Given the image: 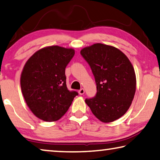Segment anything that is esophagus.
I'll return each instance as SVG.
<instances>
[{
	"mask_svg": "<svg viewBox=\"0 0 160 160\" xmlns=\"http://www.w3.org/2000/svg\"><path fill=\"white\" fill-rule=\"evenodd\" d=\"M78 93L80 95H83L85 93V90L84 88H81L80 90H79V91H78Z\"/></svg>",
	"mask_w": 160,
	"mask_h": 160,
	"instance_id": "34e87169",
	"label": "esophagus"
}]
</instances>
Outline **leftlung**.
<instances>
[{"label": "left lung", "mask_w": 160, "mask_h": 160, "mask_svg": "<svg viewBox=\"0 0 160 160\" xmlns=\"http://www.w3.org/2000/svg\"><path fill=\"white\" fill-rule=\"evenodd\" d=\"M80 54L91 68L97 85L95 96L85 99V103L102 122L117 120L134 97L137 80L133 65L121 50L101 43L85 47Z\"/></svg>", "instance_id": "1"}]
</instances>
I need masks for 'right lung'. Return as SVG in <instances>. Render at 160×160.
I'll return each instance as SVG.
<instances>
[{"label": "right lung", "instance_id": "right-lung-1", "mask_svg": "<svg viewBox=\"0 0 160 160\" xmlns=\"http://www.w3.org/2000/svg\"><path fill=\"white\" fill-rule=\"evenodd\" d=\"M75 54L73 49L50 46L38 50L28 59L21 75L26 103L44 121L65 115L78 93L67 88L65 68Z\"/></svg>", "mask_w": 160, "mask_h": 160}]
</instances>
